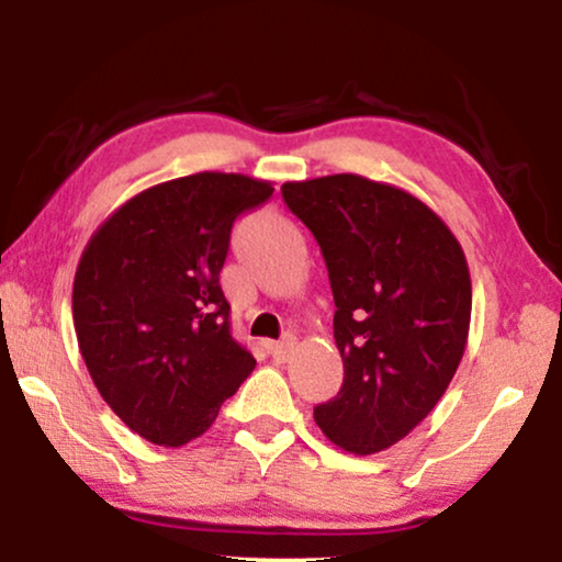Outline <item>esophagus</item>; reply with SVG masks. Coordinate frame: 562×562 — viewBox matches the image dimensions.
Returning <instances> with one entry per match:
<instances>
[{
    "label": "esophagus",
    "mask_w": 562,
    "mask_h": 562,
    "mask_svg": "<svg viewBox=\"0 0 562 562\" xmlns=\"http://www.w3.org/2000/svg\"><path fill=\"white\" fill-rule=\"evenodd\" d=\"M294 345H296L294 337L286 335L283 340L268 345V352H271V358L276 360V363H286V360L291 358V352H294Z\"/></svg>",
    "instance_id": "34e87169"
}]
</instances>
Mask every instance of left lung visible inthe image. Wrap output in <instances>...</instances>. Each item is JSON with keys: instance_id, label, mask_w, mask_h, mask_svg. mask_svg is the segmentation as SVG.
Wrapping results in <instances>:
<instances>
[{"instance_id": "8db88e82", "label": "left lung", "mask_w": 562, "mask_h": 562, "mask_svg": "<svg viewBox=\"0 0 562 562\" xmlns=\"http://www.w3.org/2000/svg\"><path fill=\"white\" fill-rule=\"evenodd\" d=\"M335 296L345 379L314 422L337 448L373 456L412 432L456 375L471 327V273L448 225L417 196L356 173L289 181Z\"/></svg>"}]
</instances>
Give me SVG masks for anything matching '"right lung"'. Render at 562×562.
Returning <instances> with one entry per match:
<instances>
[{
    "mask_svg": "<svg viewBox=\"0 0 562 562\" xmlns=\"http://www.w3.org/2000/svg\"><path fill=\"white\" fill-rule=\"evenodd\" d=\"M273 187L204 171L150 187L91 235L74 279V327L110 409L153 445L179 448L217 419L256 368L229 333L220 271L243 212Z\"/></svg>",
    "mask_w": 562,
    "mask_h": 562,
    "instance_id": "1",
    "label": "right lung"
}]
</instances>
